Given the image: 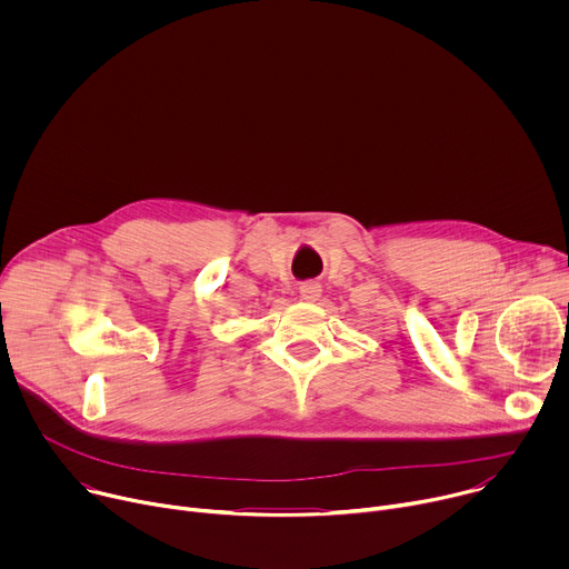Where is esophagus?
Masks as SVG:
<instances>
[{
	"label": "esophagus",
	"instance_id": "obj_1",
	"mask_svg": "<svg viewBox=\"0 0 569 569\" xmlns=\"http://www.w3.org/2000/svg\"><path fill=\"white\" fill-rule=\"evenodd\" d=\"M319 295H321V286H319L317 281H303V283L299 286V297H301L303 301H315Z\"/></svg>",
	"mask_w": 569,
	"mask_h": 569
}]
</instances>
